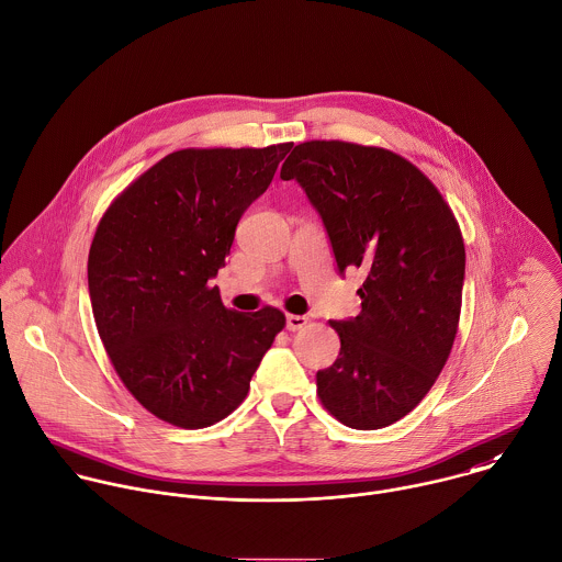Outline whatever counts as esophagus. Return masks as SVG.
<instances>
[{"label":"esophagus","mask_w":562,"mask_h":562,"mask_svg":"<svg viewBox=\"0 0 562 562\" xmlns=\"http://www.w3.org/2000/svg\"><path fill=\"white\" fill-rule=\"evenodd\" d=\"M306 324H308V317H304V315H286V328L291 333L302 330Z\"/></svg>","instance_id":"1"}]
</instances>
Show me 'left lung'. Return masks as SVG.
I'll list each match as a JSON object with an SVG mask.
<instances>
[{
    "label": "left lung",
    "mask_w": 562,
    "mask_h": 562,
    "mask_svg": "<svg viewBox=\"0 0 562 562\" xmlns=\"http://www.w3.org/2000/svg\"><path fill=\"white\" fill-rule=\"evenodd\" d=\"M280 177L319 212L339 271L366 276L361 313L330 322L341 350L317 372V396L350 429L390 427L418 407L451 355L467 267L460 223L418 166L381 146L302 142Z\"/></svg>",
    "instance_id": "8db88e82"
}]
</instances>
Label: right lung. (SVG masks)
<instances>
[{"mask_svg": "<svg viewBox=\"0 0 562 562\" xmlns=\"http://www.w3.org/2000/svg\"><path fill=\"white\" fill-rule=\"evenodd\" d=\"M291 146L175 150L131 181L95 227L87 280L98 335L131 396L168 425L227 418L286 324L273 306L225 308L207 282Z\"/></svg>", "mask_w": 562, "mask_h": 562, "instance_id": "1", "label": "right lung"}]
</instances>
